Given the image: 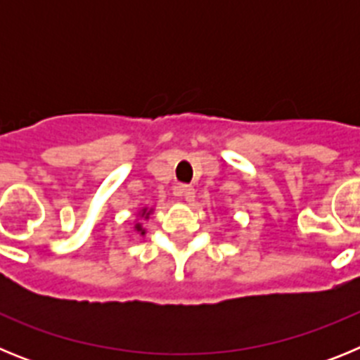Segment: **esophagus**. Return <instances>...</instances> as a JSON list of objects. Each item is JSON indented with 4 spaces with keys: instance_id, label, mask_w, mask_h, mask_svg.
<instances>
[{
    "instance_id": "obj_1",
    "label": "esophagus",
    "mask_w": 360,
    "mask_h": 360,
    "mask_svg": "<svg viewBox=\"0 0 360 360\" xmlns=\"http://www.w3.org/2000/svg\"><path fill=\"white\" fill-rule=\"evenodd\" d=\"M178 195L182 196L186 202H193V200H195V189H193L191 186H182L180 187V193H178Z\"/></svg>"
}]
</instances>
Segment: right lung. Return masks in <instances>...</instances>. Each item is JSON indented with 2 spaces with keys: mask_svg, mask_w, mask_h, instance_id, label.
<instances>
[{
  "mask_svg": "<svg viewBox=\"0 0 360 360\" xmlns=\"http://www.w3.org/2000/svg\"><path fill=\"white\" fill-rule=\"evenodd\" d=\"M153 214V209L149 207H142L141 211H139V218H136L135 221V231L141 234V236H146V229L144 225H142V221H139V219H149V216Z\"/></svg>",
  "mask_w": 360,
  "mask_h": 360,
  "instance_id": "right-lung-1",
  "label": "right lung"
}]
</instances>
